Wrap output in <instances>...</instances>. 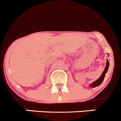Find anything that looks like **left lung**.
Masks as SVG:
<instances>
[{"label": "left lung", "mask_w": 121, "mask_h": 121, "mask_svg": "<svg viewBox=\"0 0 121 121\" xmlns=\"http://www.w3.org/2000/svg\"><path fill=\"white\" fill-rule=\"evenodd\" d=\"M108 55H109V54H108ZM109 67V61H108V60H107L106 66V67H105L104 70V71L103 72L101 75L100 76V77L97 80H96L95 81H94V82H92V83H91V84L89 85V86H90V87H91V88L96 87V86H99V85H100L102 83L103 81V80H104V79L106 73L107 72H108Z\"/></svg>", "instance_id": "8db88e82"}]
</instances>
